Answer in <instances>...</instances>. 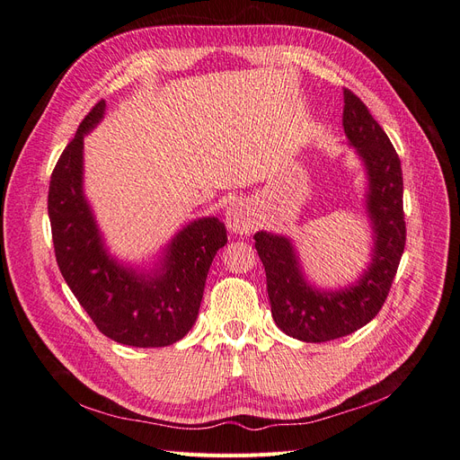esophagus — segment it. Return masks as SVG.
Here are the masks:
<instances>
[{
    "label": "esophagus",
    "instance_id": "obj_1",
    "mask_svg": "<svg viewBox=\"0 0 460 460\" xmlns=\"http://www.w3.org/2000/svg\"><path fill=\"white\" fill-rule=\"evenodd\" d=\"M226 224H227V229L246 234L256 227V214L252 210L250 204L236 202L226 214Z\"/></svg>",
    "mask_w": 460,
    "mask_h": 460
}]
</instances>
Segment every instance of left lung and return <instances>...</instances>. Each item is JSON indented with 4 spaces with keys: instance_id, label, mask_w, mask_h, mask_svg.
<instances>
[{
    "instance_id": "8db88e82",
    "label": "left lung",
    "mask_w": 460,
    "mask_h": 460,
    "mask_svg": "<svg viewBox=\"0 0 460 460\" xmlns=\"http://www.w3.org/2000/svg\"><path fill=\"white\" fill-rule=\"evenodd\" d=\"M342 124L368 175L367 214L375 248L361 279L344 290H319L304 279L290 239L265 231L254 234L268 277L271 315L280 331L302 342H329L373 321L388 298L405 248L402 160L386 131L349 90H344Z\"/></svg>"
}]
</instances>
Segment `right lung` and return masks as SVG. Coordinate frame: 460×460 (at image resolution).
I'll list each match as a JSON object with an SVG mask.
<instances>
[{
    "instance_id": "right-lung-1",
    "label": "right lung",
    "mask_w": 460,
    "mask_h": 460,
    "mask_svg": "<svg viewBox=\"0 0 460 460\" xmlns=\"http://www.w3.org/2000/svg\"><path fill=\"white\" fill-rule=\"evenodd\" d=\"M105 107L99 101L87 112L51 173L48 212L57 265L102 334L133 348L170 346L195 324L227 231L217 217L192 221L173 236L162 268L151 275L109 256L82 187L84 136L101 122Z\"/></svg>"
}]
</instances>
